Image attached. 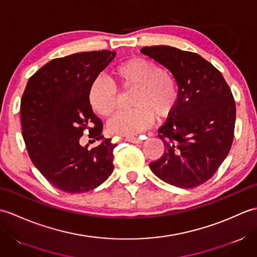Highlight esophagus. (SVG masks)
Masks as SVG:
<instances>
[{
  "mask_svg": "<svg viewBox=\"0 0 257 257\" xmlns=\"http://www.w3.org/2000/svg\"><path fill=\"white\" fill-rule=\"evenodd\" d=\"M125 140L129 141V143H132V144H141V140L137 137H127L125 138Z\"/></svg>",
  "mask_w": 257,
  "mask_h": 257,
  "instance_id": "esophagus-1",
  "label": "esophagus"
}]
</instances>
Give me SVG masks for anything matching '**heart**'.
I'll return each mask as SVG.
<instances>
[{"mask_svg": "<svg viewBox=\"0 0 257 257\" xmlns=\"http://www.w3.org/2000/svg\"><path fill=\"white\" fill-rule=\"evenodd\" d=\"M114 84L121 89L136 88L132 110L117 112L109 120V132L119 136H135L158 120L170 116L178 101V86L170 74L146 58H132L112 72ZM88 101L92 110L102 117L114 111L118 103L116 87L102 78L90 84Z\"/></svg>", "mask_w": 257, "mask_h": 257, "instance_id": "b5f03b06", "label": "heart"}]
</instances>
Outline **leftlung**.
I'll use <instances>...</instances> for the list:
<instances>
[{
  "instance_id": "1",
  "label": "left lung",
  "mask_w": 257,
  "mask_h": 257,
  "mask_svg": "<svg viewBox=\"0 0 257 257\" xmlns=\"http://www.w3.org/2000/svg\"><path fill=\"white\" fill-rule=\"evenodd\" d=\"M170 70L178 86V101L159 128L165 152L149 167L156 176L178 188L206 182L231 149L235 101L222 74L195 53L171 46L140 51Z\"/></svg>"
}]
</instances>
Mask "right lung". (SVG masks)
<instances>
[{
	"label": "right lung",
	"instance_id": "add662e5",
	"mask_svg": "<svg viewBox=\"0 0 257 257\" xmlns=\"http://www.w3.org/2000/svg\"><path fill=\"white\" fill-rule=\"evenodd\" d=\"M116 55L84 52L48 62L27 81L21 100L22 136L32 162L48 182L68 193H81L105 182L113 170L116 145L105 139L95 149L80 145L102 140V123L88 101L90 84Z\"/></svg>",
	"mask_w": 257,
	"mask_h": 257
}]
</instances>
